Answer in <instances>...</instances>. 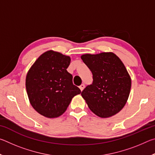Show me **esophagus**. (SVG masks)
Returning <instances> with one entry per match:
<instances>
[{"mask_svg": "<svg viewBox=\"0 0 155 155\" xmlns=\"http://www.w3.org/2000/svg\"><path fill=\"white\" fill-rule=\"evenodd\" d=\"M85 85H84V84H81V85L79 86V88H80V90H81V91H82L83 90V89L85 88Z\"/></svg>", "mask_w": 155, "mask_h": 155, "instance_id": "1", "label": "esophagus"}]
</instances>
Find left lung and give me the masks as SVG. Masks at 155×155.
Listing matches in <instances>:
<instances>
[{"instance_id": "obj_1", "label": "left lung", "mask_w": 155, "mask_h": 155, "mask_svg": "<svg viewBox=\"0 0 155 155\" xmlns=\"http://www.w3.org/2000/svg\"><path fill=\"white\" fill-rule=\"evenodd\" d=\"M81 57L93 74L92 84L81 92L89 108L103 118L117 114L127 103L131 87V78L124 64L111 52Z\"/></svg>"}]
</instances>
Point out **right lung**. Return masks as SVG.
I'll list each match as a JSON object with an SVG mask.
<instances>
[{"label":"right lung","mask_w":155,"mask_h":155,"mask_svg":"<svg viewBox=\"0 0 155 155\" xmlns=\"http://www.w3.org/2000/svg\"><path fill=\"white\" fill-rule=\"evenodd\" d=\"M71 59L59 52L48 51L38 57L26 77L28 100L35 111L54 118L66 111L72 98L81 94L67 71Z\"/></svg>","instance_id":"add662e5"}]
</instances>
